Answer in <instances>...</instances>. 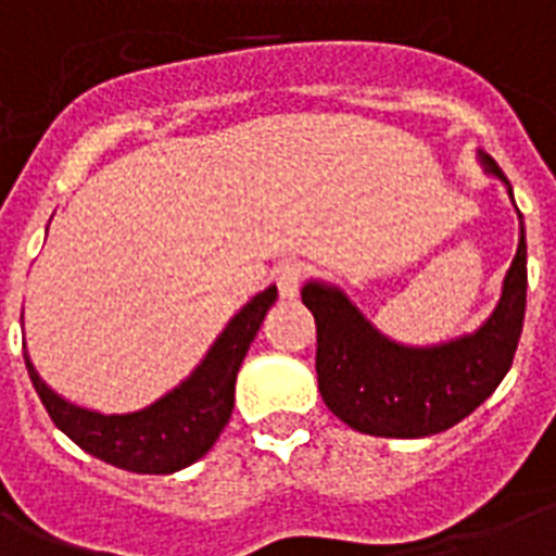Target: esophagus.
I'll use <instances>...</instances> for the list:
<instances>
[{"instance_id":"obj_1","label":"esophagus","mask_w":556,"mask_h":556,"mask_svg":"<svg viewBox=\"0 0 556 556\" xmlns=\"http://www.w3.org/2000/svg\"><path fill=\"white\" fill-rule=\"evenodd\" d=\"M274 279H277L279 296H282V300H294L300 286H303L305 268L300 262H282L277 268V274H274Z\"/></svg>"}]
</instances>
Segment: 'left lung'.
Returning a JSON list of instances; mask_svg holds the SVG:
<instances>
[{"mask_svg": "<svg viewBox=\"0 0 556 556\" xmlns=\"http://www.w3.org/2000/svg\"><path fill=\"white\" fill-rule=\"evenodd\" d=\"M484 169L508 185L491 155ZM510 199L514 190L508 185ZM528 248L519 213V248L502 282L500 305L484 326L439 346H404L380 334L340 288L305 282L303 303L317 323L320 395L352 430L383 439H424L484 404L508 375L526 320Z\"/></svg>", "mask_w": 556, "mask_h": 556, "instance_id": "left-lung-1", "label": "left lung"}]
</instances>
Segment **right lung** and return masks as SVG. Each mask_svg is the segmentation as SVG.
Returning a JSON list of instances; mask_svg holds the SVG:
<instances>
[{"mask_svg":"<svg viewBox=\"0 0 556 556\" xmlns=\"http://www.w3.org/2000/svg\"><path fill=\"white\" fill-rule=\"evenodd\" d=\"M274 300H277V286H268L262 294L253 296L227 323L190 378L138 413L103 415L72 404L39 378L28 355L25 366L51 421L77 447L129 473H176L181 467L199 462L230 421L236 371L242 366Z\"/></svg>","mask_w":556,"mask_h":556,"instance_id":"add662e5","label":"right lung"}]
</instances>
